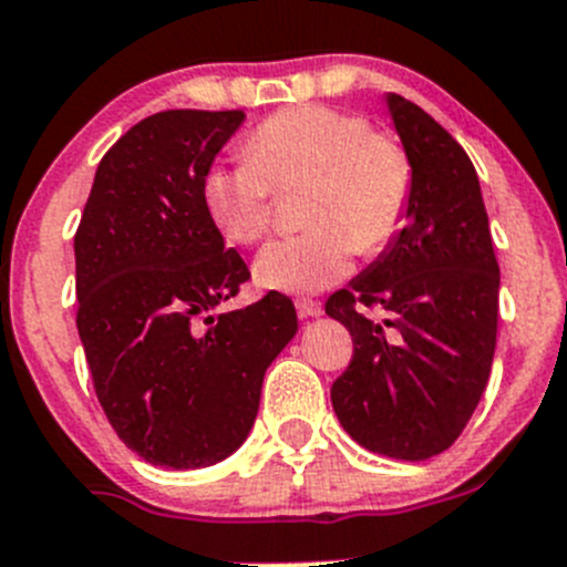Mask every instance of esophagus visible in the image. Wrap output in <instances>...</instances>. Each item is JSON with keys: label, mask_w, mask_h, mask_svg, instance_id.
Here are the masks:
<instances>
[{"label": "esophagus", "mask_w": 567, "mask_h": 567, "mask_svg": "<svg viewBox=\"0 0 567 567\" xmlns=\"http://www.w3.org/2000/svg\"><path fill=\"white\" fill-rule=\"evenodd\" d=\"M298 315L303 317V320H315V317H320L322 315V306L320 303H315V300H306V298H300L298 303Z\"/></svg>", "instance_id": "obj_1"}]
</instances>
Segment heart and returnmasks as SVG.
<instances>
[{"label": "heart", "mask_w": 567, "mask_h": 567, "mask_svg": "<svg viewBox=\"0 0 567 567\" xmlns=\"http://www.w3.org/2000/svg\"><path fill=\"white\" fill-rule=\"evenodd\" d=\"M303 183L309 230L258 252L252 272L264 289L320 292L348 275L353 250H384L406 219L412 164L364 116L298 105L261 122L247 155L208 166L199 197L225 239L256 245L272 223L275 188Z\"/></svg>", "instance_id": "b5f03b06"}]
</instances>
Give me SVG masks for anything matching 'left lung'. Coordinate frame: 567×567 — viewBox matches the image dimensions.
Masks as SVG:
<instances>
[{
    "label": "left lung",
    "mask_w": 567,
    "mask_h": 567,
    "mask_svg": "<svg viewBox=\"0 0 567 567\" xmlns=\"http://www.w3.org/2000/svg\"><path fill=\"white\" fill-rule=\"evenodd\" d=\"M384 102L412 164V194L401 234L326 303L353 337L331 403L361 449L423 462L454 445L482 401L501 272L465 150L414 102L398 94Z\"/></svg>",
    "instance_id": "left-lung-1"
}]
</instances>
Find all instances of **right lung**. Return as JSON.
Listing matches in <instances>:
<instances>
[{
  "mask_svg": "<svg viewBox=\"0 0 567 567\" xmlns=\"http://www.w3.org/2000/svg\"><path fill=\"white\" fill-rule=\"evenodd\" d=\"M245 111H164L100 161L74 236L78 331L118 440L150 465L197 471L250 434L264 373L298 333L287 295L219 311L250 269L199 183Z\"/></svg>",
  "mask_w": 567,
  "mask_h": 567,
  "instance_id": "right-lung-1",
  "label": "right lung"
}]
</instances>
